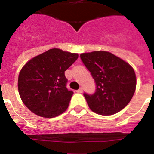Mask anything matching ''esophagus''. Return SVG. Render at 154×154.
Segmentation results:
<instances>
[{"instance_id":"obj_1","label":"esophagus","mask_w":154,"mask_h":154,"mask_svg":"<svg viewBox=\"0 0 154 154\" xmlns=\"http://www.w3.org/2000/svg\"><path fill=\"white\" fill-rule=\"evenodd\" d=\"M82 92H83V89H82V88H79L78 90L76 91V92H78V93H82Z\"/></svg>"}]
</instances>
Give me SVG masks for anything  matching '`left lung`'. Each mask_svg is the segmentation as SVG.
Wrapping results in <instances>:
<instances>
[{"mask_svg":"<svg viewBox=\"0 0 154 154\" xmlns=\"http://www.w3.org/2000/svg\"><path fill=\"white\" fill-rule=\"evenodd\" d=\"M80 57L96 84L95 93H84L92 112L109 116L125 108L133 98L137 85L131 65L106 51L82 53Z\"/></svg>","mask_w":154,"mask_h":154,"instance_id":"1","label":"left lung"}]
</instances>
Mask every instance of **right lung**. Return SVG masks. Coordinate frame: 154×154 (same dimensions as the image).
Masks as SVG:
<instances>
[{
	"label": "right lung",
	"mask_w": 154,
	"mask_h": 154,
	"mask_svg": "<svg viewBox=\"0 0 154 154\" xmlns=\"http://www.w3.org/2000/svg\"><path fill=\"white\" fill-rule=\"evenodd\" d=\"M79 55L51 48L28 61L18 75V92L23 103L33 113L53 118L68 109L72 91L66 88L65 72Z\"/></svg>",
	"instance_id": "1"
}]
</instances>
